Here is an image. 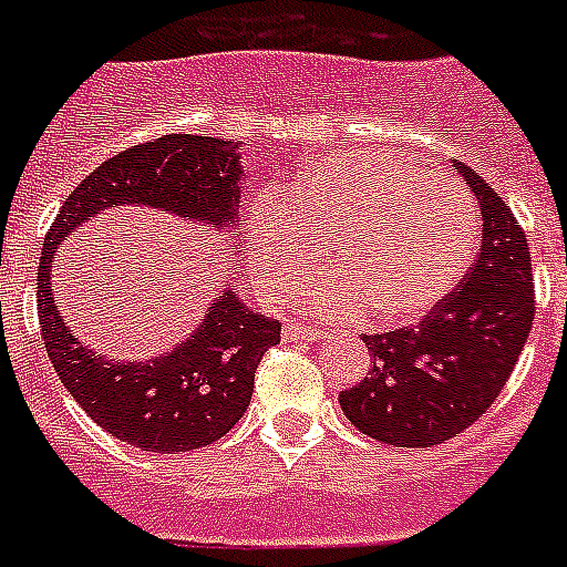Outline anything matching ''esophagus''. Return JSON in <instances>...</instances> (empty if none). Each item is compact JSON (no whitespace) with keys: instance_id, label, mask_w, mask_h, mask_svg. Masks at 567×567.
Returning a JSON list of instances; mask_svg holds the SVG:
<instances>
[{"instance_id":"obj_1","label":"esophagus","mask_w":567,"mask_h":567,"mask_svg":"<svg viewBox=\"0 0 567 567\" xmlns=\"http://www.w3.org/2000/svg\"><path fill=\"white\" fill-rule=\"evenodd\" d=\"M285 340H322L326 337V328H313V326H302V322H288L282 328Z\"/></svg>"}]
</instances>
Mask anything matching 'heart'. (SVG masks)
<instances>
[{
	"instance_id": "b5f03b06",
	"label": "heart",
	"mask_w": 567,
	"mask_h": 567,
	"mask_svg": "<svg viewBox=\"0 0 567 567\" xmlns=\"http://www.w3.org/2000/svg\"><path fill=\"white\" fill-rule=\"evenodd\" d=\"M478 239L473 198L444 169H415L392 152H337L288 189L256 195L247 254L265 293H291L326 244L331 274L308 282L306 308L383 322L423 317L453 291Z\"/></svg>"
}]
</instances>
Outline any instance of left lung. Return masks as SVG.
<instances>
[{
	"label": "left lung",
	"instance_id": "8db88e82",
	"mask_svg": "<svg viewBox=\"0 0 567 567\" xmlns=\"http://www.w3.org/2000/svg\"><path fill=\"white\" fill-rule=\"evenodd\" d=\"M455 169L482 207L473 268L417 326L365 334L369 374L340 392L357 430L392 446H435L473 426L502 394L534 326L525 230L482 175Z\"/></svg>",
	"mask_w": 567,
	"mask_h": 567
}]
</instances>
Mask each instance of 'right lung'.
Here are the masks:
<instances>
[{
  "label": "right lung",
  "mask_w": 567,
  "mask_h": 567,
  "mask_svg": "<svg viewBox=\"0 0 567 567\" xmlns=\"http://www.w3.org/2000/svg\"><path fill=\"white\" fill-rule=\"evenodd\" d=\"M239 158V144L207 135H164L117 152L65 198L42 245L37 311L56 378L97 426L146 453H189L227 435L250 406L256 369L282 326L247 308L230 285L173 351L112 360L83 346L56 311V247L97 213L130 204L216 227L236 250Z\"/></svg>",
  "instance_id": "add662e5"
}]
</instances>
